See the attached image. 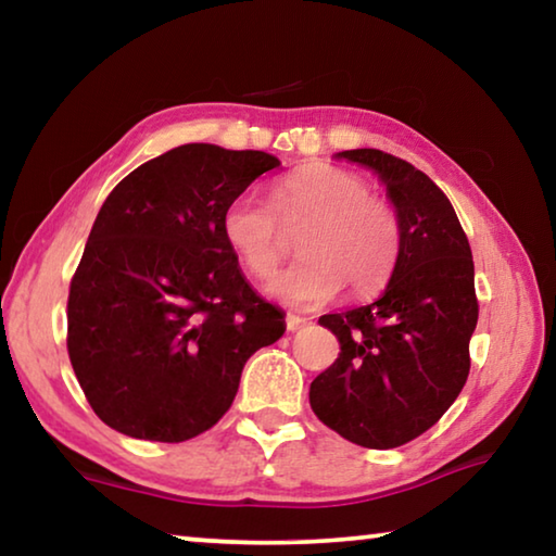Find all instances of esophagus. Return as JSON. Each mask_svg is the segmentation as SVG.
<instances>
[{"label":"esophagus","mask_w":556,"mask_h":556,"mask_svg":"<svg viewBox=\"0 0 556 556\" xmlns=\"http://www.w3.org/2000/svg\"><path fill=\"white\" fill-rule=\"evenodd\" d=\"M306 324H308V318H304V316H294V314L287 316V328H289V331H299V328H304Z\"/></svg>","instance_id":"34e87169"}]
</instances>
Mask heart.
Masks as SVG:
<instances>
[{
	"mask_svg": "<svg viewBox=\"0 0 556 556\" xmlns=\"http://www.w3.org/2000/svg\"><path fill=\"white\" fill-rule=\"evenodd\" d=\"M285 225L306 223L299 255L269 285V294L291 306H318L345 285L363 296L390 279L400 257L402 228L388 201L348 168L316 164L299 168L275 186L271 205L255 193H240L225 205L220 230L240 265L269 279L285 257Z\"/></svg>",
	"mask_w": 556,
	"mask_h": 556,
	"instance_id": "heart-1",
	"label": "heart"
}]
</instances>
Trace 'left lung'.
<instances>
[{
    "label": "left lung",
    "instance_id": "left-lung-1",
    "mask_svg": "<svg viewBox=\"0 0 556 556\" xmlns=\"http://www.w3.org/2000/svg\"><path fill=\"white\" fill-rule=\"evenodd\" d=\"M338 156L382 178L402 244L378 301L318 318L341 353L312 382L308 402L353 444L394 448L434 427L464 390L478 324L473 257L454 205L425 172L380 149Z\"/></svg>",
    "mask_w": 556,
    "mask_h": 556
}]
</instances>
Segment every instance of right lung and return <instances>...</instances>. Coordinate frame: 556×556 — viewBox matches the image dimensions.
Masks as SVG:
<instances>
[{
    "mask_svg": "<svg viewBox=\"0 0 556 556\" xmlns=\"http://www.w3.org/2000/svg\"><path fill=\"white\" fill-rule=\"evenodd\" d=\"M279 166L265 152L184 144L102 203L68 294V355L119 434L178 444L230 409L248 357L285 333L223 238L225 205Z\"/></svg>",
    "mask_w": 556,
    "mask_h": 556,
    "instance_id": "1",
    "label": "right lung"
}]
</instances>
